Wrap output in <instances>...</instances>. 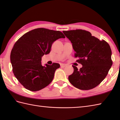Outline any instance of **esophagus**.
<instances>
[{"label": "esophagus", "mask_w": 120, "mask_h": 120, "mask_svg": "<svg viewBox=\"0 0 120 120\" xmlns=\"http://www.w3.org/2000/svg\"><path fill=\"white\" fill-rule=\"evenodd\" d=\"M60 66H61V67H62V68H64L65 66H66V64H60Z\"/></svg>", "instance_id": "1"}]
</instances>
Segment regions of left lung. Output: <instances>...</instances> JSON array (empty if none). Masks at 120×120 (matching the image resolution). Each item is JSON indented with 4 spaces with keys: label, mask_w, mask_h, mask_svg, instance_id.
I'll list each match as a JSON object with an SVG mask.
<instances>
[{
    "label": "left lung",
    "mask_w": 120,
    "mask_h": 120,
    "mask_svg": "<svg viewBox=\"0 0 120 120\" xmlns=\"http://www.w3.org/2000/svg\"><path fill=\"white\" fill-rule=\"evenodd\" d=\"M63 32L72 43L75 57L78 59L76 61L82 65L80 70L73 65L74 72L68 76L70 83L82 90L96 87L105 78L112 65L110 46L84 30Z\"/></svg>",
    "instance_id": "left-lung-1"
}]
</instances>
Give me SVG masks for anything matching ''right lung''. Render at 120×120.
Here are the masks:
<instances>
[{"instance_id": "right-lung-1", "label": "right lung", "mask_w": 120, "mask_h": 120, "mask_svg": "<svg viewBox=\"0 0 120 120\" xmlns=\"http://www.w3.org/2000/svg\"><path fill=\"white\" fill-rule=\"evenodd\" d=\"M65 38L59 31L40 28L26 33L15 43L10 55L13 72L27 90L39 91L52 82L60 64L43 66L42 57L50 52L53 42Z\"/></svg>"}]
</instances>
